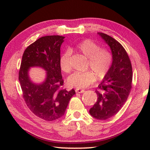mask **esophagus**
<instances>
[{
  "instance_id": "34e87169",
  "label": "esophagus",
  "mask_w": 150,
  "mask_h": 150,
  "mask_svg": "<svg viewBox=\"0 0 150 150\" xmlns=\"http://www.w3.org/2000/svg\"><path fill=\"white\" fill-rule=\"evenodd\" d=\"M85 91L84 89H81V88H76L75 89V92L78 93H84Z\"/></svg>"
}]
</instances>
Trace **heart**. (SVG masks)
Segmentation results:
<instances>
[{"instance_id": "obj_1", "label": "heart", "mask_w": 150, "mask_h": 150, "mask_svg": "<svg viewBox=\"0 0 150 150\" xmlns=\"http://www.w3.org/2000/svg\"><path fill=\"white\" fill-rule=\"evenodd\" d=\"M72 50L77 51L88 58V66L93 71L73 73L67 79L68 85L78 88H84L93 84L96 78L98 80L105 78L112 62V55L110 51L105 48H100L97 44L88 39L79 42ZM70 57L69 50L65 51L60 57V67L65 73H69L71 70Z\"/></svg>"}]
</instances>
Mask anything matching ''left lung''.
Returning <instances> with one entry per match:
<instances>
[{"instance_id": "8db88e82", "label": "left lung", "mask_w": 150, "mask_h": 150, "mask_svg": "<svg viewBox=\"0 0 150 150\" xmlns=\"http://www.w3.org/2000/svg\"><path fill=\"white\" fill-rule=\"evenodd\" d=\"M110 47L112 62L106 75L96 90L98 99L90 109V115L97 120L112 117L122 107L132 88V68L128 54L122 45L110 35L98 32Z\"/></svg>"}]
</instances>
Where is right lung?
<instances>
[{
	"mask_svg": "<svg viewBox=\"0 0 150 150\" xmlns=\"http://www.w3.org/2000/svg\"><path fill=\"white\" fill-rule=\"evenodd\" d=\"M64 38L61 35L40 38L30 45L22 55L18 79L24 99L35 115L46 121L62 117L75 94L74 89H59L63 85L59 59ZM36 67L47 71L42 83H35L29 78V69Z\"/></svg>",
	"mask_w": 150,
	"mask_h": 150,
	"instance_id": "right-lung-1",
	"label": "right lung"
}]
</instances>
